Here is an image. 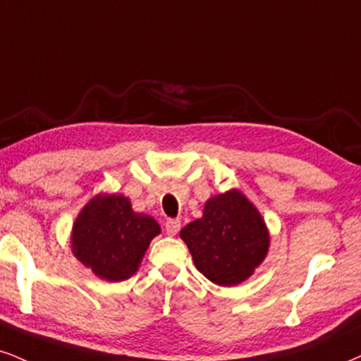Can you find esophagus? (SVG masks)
I'll return each mask as SVG.
<instances>
[{"mask_svg":"<svg viewBox=\"0 0 361 361\" xmlns=\"http://www.w3.org/2000/svg\"><path fill=\"white\" fill-rule=\"evenodd\" d=\"M180 229V221L179 219H167L166 222V233L169 235H176Z\"/></svg>","mask_w":361,"mask_h":361,"instance_id":"1","label":"esophagus"}]
</instances>
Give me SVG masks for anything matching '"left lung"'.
<instances>
[{"instance_id":"1","label":"left lung","mask_w":361,"mask_h":361,"mask_svg":"<svg viewBox=\"0 0 361 361\" xmlns=\"http://www.w3.org/2000/svg\"><path fill=\"white\" fill-rule=\"evenodd\" d=\"M195 268L219 286H235L255 273L269 249V231L241 190L211 197L201 219L180 231Z\"/></svg>"}]
</instances>
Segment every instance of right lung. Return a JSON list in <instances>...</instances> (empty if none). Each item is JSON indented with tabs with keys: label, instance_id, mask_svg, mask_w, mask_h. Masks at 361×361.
I'll use <instances>...</instances> for the list:
<instances>
[{
	"label": "right lung",
	"instance_id": "right-lung-1",
	"mask_svg": "<svg viewBox=\"0 0 361 361\" xmlns=\"http://www.w3.org/2000/svg\"><path fill=\"white\" fill-rule=\"evenodd\" d=\"M160 226L133 212L122 194H99L82 209L72 231V251L83 266L106 281H123L137 273Z\"/></svg>",
	"mask_w": 361,
	"mask_h": 361
}]
</instances>
